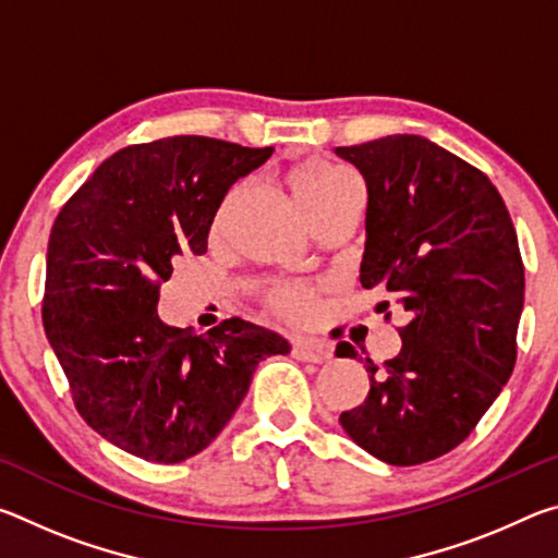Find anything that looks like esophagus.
I'll return each instance as SVG.
<instances>
[{
  "label": "esophagus",
  "mask_w": 558,
  "mask_h": 558,
  "mask_svg": "<svg viewBox=\"0 0 558 558\" xmlns=\"http://www.w3.org/2000/svg\"><path fill=\"white\" fill-rule=\"evenodd\" d=\"M292 354H295L300 362L323 364L332 356V349H329L325 339H295V342H292Z\"/></svg>",
  "instance_id": "esophagus-1"
}]
</instances>
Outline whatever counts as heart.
<instances>
[{
  "mask_svg": "<svg viewBox=\"0 0 558 558\" xmlns=\"http://www.w3.org/2000/svg\"><path fill=\"white\" fill-rule=\"evenodd\" d=\"M286 186L307 219L352 192L347 177L319 157H305L290 165L286 172ZM229 202L223 204V211L229 209ZM268 302L280 317L307 319L315 310V290L307 286H280L270 292Z\"/></svg>",
  "mask_w": 558,
  "mask_h": 558,
  "instance_id": "obj_1",
  "label": "heart"
}]
</instances>
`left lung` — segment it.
<instances>
[{"instance_id": "8db88e82", "label": "left lung", "mask_w": 558, "mask_h": 558, "mask_svg": "<svg viewBox=\"0 0 558 558\" xmlns=\"http://www.w3.org/2000/svg\"><path fill=\"white\" fill-rule=\"evenodd\" d=\"M335 153L366 184L359 280L409 317L401 352L384 364L366 359L369 393L339 423L374 458L421 465L460 446L512 376L524 307L517 233L487 174L426 137ZM337 356L359 352L339 342Z\"/></svg>"}]
</instances>
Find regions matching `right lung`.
Wrapping results in <instances>:
<instances>
[{"instance_id":"add662e5","label":"right lung","mask_w":558,"mask_h":558,"mask_svg":"<svg viewBox=\"0 0 558 558\" xmlns=\"http://www.w3.org/2000/svg\"><path fill=\"white\" fill-rule=\"evenodd\" d=\"M272 155L177 135L122 147L56 216L44 329L83 421L130 456L182 462L219 436L260 359L288 354L272 329L223 319L206 335L159 319V290L206 253L223 196Z\"/></svg>"}]
</instances>
